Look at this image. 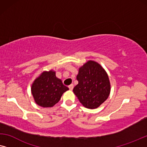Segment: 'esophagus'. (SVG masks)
<instances>
[{
    "label": "esophagus",
    "instance_id": "obj_1",
    "mask_svg": "<svg viewBox=\"0 0 147 147\" xmlns=\"http://www.w3.org/2000/svg\"><path fill=\"white\" fill-rule=\"evenodd\" d=\"M73 87H74V85H73V84H71V85H69V89L71 90H72L73 89Z\"/></svg>",
    "mask_w": 147,
    "mask_h": 147
}]
</instances>
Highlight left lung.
I'll list each match as a JSON object with an SVG mask.
<instances>
[{"label": "left lung", "mask_w": 147, "mask_h": 147, "mask_svg": "<svg viewBox=\"0 0 147 147\" xmlns=\"http://www.w3.org/2000/svg\"><path fill=\"white\" fill-rule=\"evenodd\" d=\"M78 83L73 92L87 109H96L108 98L111 92L109 76L100 64L88 61L79 68L76 76Z\"/></svg>", "instance_id": "left-lung-1"}]
</instances>
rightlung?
<instances>
[{"label":"right lung","instance_id":"right-lung-1","mask_svg":"<svg viewBox=\"0 0 147 147\" xmlns=\"http://www.w3.org/2000/svg\"><path fill=\"white\" fill-rule=\"evenodd\" d=\"M69 88L56 76L55 71H44L34 80L31 92L35 102L42 107H52Z\"/></svg>","mask_w":147,"mask_h":147}]
</instances>
